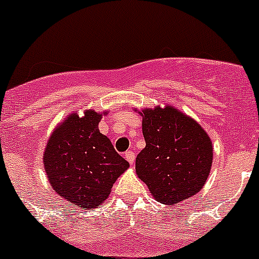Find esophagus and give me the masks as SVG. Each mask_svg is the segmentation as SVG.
Returning a JSON list of instances; mask_svg holds the SVG:
<instances>
[{"mask_svg":"<svg viewBox=\"0 0 259 259\" xmlns=\"http://www.w3.org/2000/svg\"><path fill=\"white\" fill-rule=\"evenodd\" d=\"M124 157H125V159H127V161L130 162V164H134L135 163L136 155H135V153L132 152V150H128V152H125L124 153Z\"/></svg>","mask_w":259,"mask_h":259,"instance_id":"34e87169","label":"esophagus"}]
</instances>
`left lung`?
<instances>
[{
  "mask_svg": "<svg viewBox=\"0 0 259 259\" xmlns=\"http://www.w3.org/2000/svg\"><path fill=\"white\" fill-rule=\"evenodd\" d=\"M141 115L146 146L137 154L136 172L153 197L174 205L200 192L212 162L206 132L172 106L146 109Z\"/></svg>",
  "mask_w": 259,
  "mask_h": 259,
  "instance_id": "1",
  "label": "left lung"
}]
</instances>
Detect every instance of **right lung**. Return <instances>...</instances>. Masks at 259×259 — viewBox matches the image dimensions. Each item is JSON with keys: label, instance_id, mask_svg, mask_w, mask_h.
Masks as SVG:
<instances>
[{"label": "right lung", "instance_id": "1", "mask_svg": "<svg viewBox=\"0 0 259 259\" xmlns=\"http://www.w3.org/2000/svg\"><path fill=\"white\" fill-rule=\"evenodd\" d=\"M101 115L87 110L71 114L53 132L44 153V166L53 189L81 209L98 206L130 163L98 131Z\"/></svg>", "mask_w": 259, "mask_h": 259}]
</instances>
